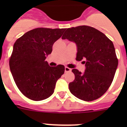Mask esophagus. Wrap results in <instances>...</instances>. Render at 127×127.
<instances>
[{"mask_svg":"<svg viewBox=\"0 0 127 127\" xmlns=\"http://www.w3.org/2000/svg\"><path fill=\"white\" fill-rule=\"evenodd\" d=\"M70 71H71V69H70V68H69V67H65V72H70Z\"/></svg>","mask_w":127,"mask_h":127,"instance_id":"esophagus-1","label":"esophagus"}]
</instances>
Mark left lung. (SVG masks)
<instances>
[{
	"label": "left lung",
	"mask_w": 127,
	"mask_h": 127,
	"mask_svg": "<svg viewBox=\"0 0 127 127\" xmlns=\"http://www.w3.org/2000/svg\"><path fill=\"white\" fill-rule=\"evenodd\" d=\"M62 39L76 43V60H83L86 67L83 73L72 70L75 79L69 85L70 93L85 101L100 98L111 85L118 64L113 42L102 32L86 25L67 29Z\"/></svg>",
	"instance_id": "8db88e82"
}]
</instances>
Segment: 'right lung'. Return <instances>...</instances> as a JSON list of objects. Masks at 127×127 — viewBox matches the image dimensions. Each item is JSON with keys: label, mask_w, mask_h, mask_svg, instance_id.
<instances>
[{"label": "right lung", "mask_w": 127, "mask_h": 127, "mask_svg": "<svg viewBox=\"0 0 127 127\" xmlns=\"http://www.w3.org/2000/svg\"><path fill=\"white\" fill-rule=\"evenodd\" d=\"M65 30L37 28L26 32L14 44L9 59L10 70L18 89L27 98L39 101L53 94L65 67H51L46 58Z\"/></svg>", "instance_id": "1"}]
</instances>
